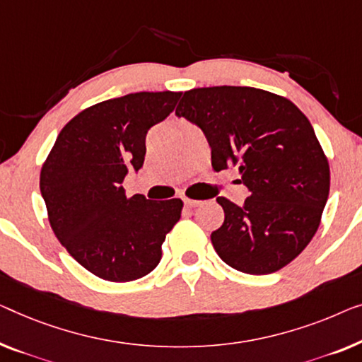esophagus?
I'll return each mask as SVG.
<instances>
[{
	"label": "esophagus",
	"instance_id": "esophagus-1",
	"mask_svg": "<svg viewBox=\"0 0 362 362\" xmlns=\"http://www.w3.org/2000/svg\"><path fill=\"white\" fill-rule=\"evenodd\" d=\"M185 204L187 207H197L201 206L202 201H194V199H185Z\"/></svg>",
	"mask_w": 362,
	"mask_h": 362
}]
</instances>
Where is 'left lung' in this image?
I'll return each instance as SVG.
<instances>
[{"label": "left lung", "instance_id": "1", "mask_svg": "<svg viewBox=\"0 0 362 362\" xmlns=\"http://www.w3.org/2000/svg\"><path fill=\"white\" fill-rule=\"evenodd\" d=\"M177 117L206 134L212 168H238L250 197L242 207L217 197L225 212L211 240L223 263L271 274L310 243L329 192V165L312 124L294 103L251 86L194 88Z\"/></svg>", "mask_w": 362, "mask_h": 362}]
</instances>
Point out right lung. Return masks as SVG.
<instances>
[{"label": "right lung", "instance_id": "obj_1", "mask_svg": "<svg viewBox=\"0 0 362 362\" xmlns=\"http://www.w3.org/2000/svg\"><path fill=\"white\" fill-rule=\"evenodd\" d=\"M181 93H132L76 114L40 170V192L55 237L83 268L111 282L140 279L161 259L182 201L127 197L130 168L145 160L150 127L175 109Z\"/></svg>", "mask_w": 362, "mask_h": 362}]
</instances>
